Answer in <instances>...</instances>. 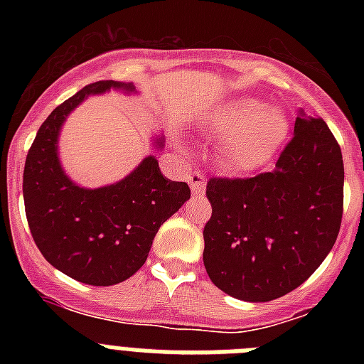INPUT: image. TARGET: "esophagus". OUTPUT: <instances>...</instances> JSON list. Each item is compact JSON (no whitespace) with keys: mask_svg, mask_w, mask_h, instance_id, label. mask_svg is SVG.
I'll return each instance as SVG.
<instances>
[{"mask_svg":"<svg viewBox=\"0 0 364 364\" xmlns=\"http://www.w3.org/2000/svg\"><path fill=\"white\" fill-rule=\"evenodd\" d=\"M189 186H191V191L195 195H204L205 191V176L200 175V173H193L189 175Z\"/></svg>","mask_w":364,"mask_h":364,"instance_id":"1","label":"esophagus"}]
</instances>
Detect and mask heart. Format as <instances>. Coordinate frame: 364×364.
<instances>
[{"instance_id": "obj_1", "label": "heart", "mask_w": 364, "mask_h": 364, "mask_svg": "<svg viewBox=\"0 0 364 364\" xmlns=\"http://www.w3.org/2000/svg\"><path fill=\"white\" fill-rule=\"evenodd\" d=\"M226 138L228 162L237 171H253L264 166L279 149L288 133L284 112L275 107H260L257 100H233L222 109L217 120Z\"/></svg>"}]
</instances>
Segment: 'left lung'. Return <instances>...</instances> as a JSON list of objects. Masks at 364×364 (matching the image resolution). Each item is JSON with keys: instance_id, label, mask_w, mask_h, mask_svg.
I'll use <instances>...</instances> for the list:
<instances>
[{"instance_id": "8db88e82", "label": "left lung", "mask_w": 364, "mask_h": 364, "mask_svg": "<svg viewBox=\"0 0 364 364\" xmlns=\"http://www.w3.org/2000/svg\"><path fill=\"white\" fill-rule=\"evenodd\" d=\"M343 186V154L332 131L301 111L273 171L208 182L204 266L211 282L250 302L295 290L336 244Z\"/></svg>"}]
</instances>
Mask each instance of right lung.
<instances>
[{
  "label": "right lung",
  "mask_w": 364,
  "mask_h": 364,
  "mask_svg": "<svg viewBox=\"0 0 364 364\" xmlns=\"http://www.w3.org/2000/svg\"><path fill=\"white\" fill-rule=\"evenodd\" d=\"M109 89L136 92L133 83L112 80L83 87L41 124L23 169L25 213L38 250L54 268L91 286H112L134 275L159 228L191 197L186 182L160 173L153 154L104 188H80L65 175L58 159L63 122L87 96ZM154 144L162 149L164 138H154Z\"/></svg>",
  "instance_id": "right-lung-1"
}]
</instances>
